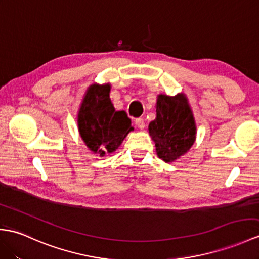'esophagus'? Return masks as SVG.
I'll return each mask as SVG.
<instances>
[{
	"label": "esophagus",
	"mask_w": 259,
	"mask_h": 259,
	"mask_svg": "<svg viewBox=\"0 0 259 259\" xmlns=\"http://www.w3.org/2000/svg\"><path fill=\"white\" fill-rule=\"evenodd\" d=\"M135 123H136V125L139 129H143L144 128V120L142 118H137L135 120Z\"/></svg>",
	"instance_id": "obj_1"
}]
</instances>
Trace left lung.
<instances>
[{"label": "left lung", "instance_id": "8db88e82", "mask_svg": "<svg viewBox=\"0 0 259 259\" xmlns=\"http://www.w3.org/2000/svg\"><path fill=\"white\" fill-rule=\"evenodd\" d=\"M149 132L158 157L165 162L177 160L189 151L195 141L196 127L184 95L159 96L157 118L150 122Z\"/></svg>", "mask_w": 259, "mask_h": 259}]
</instances>
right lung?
Segmentation results:
<instances>
[{
  "label": "right lung",
  "instance_id": "right-lung-1",
  "mask_svg": "<svg viewBox=\"0 0 259 259\" xmlns=\"http://www.w3.org/2000/svg\"><path fill=\"white\" fill-rule=\"evenodd\" d=\"M109 92V85L90 86L78 113V128L82 140L99 157L115 151L134 130L127 112L115 110Z\"/></svg>",
  "mask_w": 259,
  "mask_h": 259
}]
</instances>
